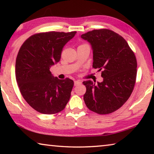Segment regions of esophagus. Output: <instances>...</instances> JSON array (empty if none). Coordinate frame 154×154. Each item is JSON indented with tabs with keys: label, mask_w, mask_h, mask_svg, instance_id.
<instances>
[{
	"label": "esophagus",
	"mask_w": 154,
	"mask_h": 154,
	"mask_svg": "<svg viewBox=\"0 0 154 154\" xmlns=\"http://www.w3.org/2000/svg\"><path fill=\"white\" fill-rule=\"evenodd\" d=\"M81 83H82V82H81L80 81H75V82H74V85H75V86H77V85H79Z\"/></svg>",
	"instance_id": "obj_1"
}]
</instances>
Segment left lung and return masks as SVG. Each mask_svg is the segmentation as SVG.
Segmentation results:
<instances>
[{
	"label": "left lung",
	"instance_id": "1",
	"mask_svg": "<svg viewBox=\"0 0 154 154\" xmlns=\"http://www.w3.org/2000/svg\"><path fill=\"white\" fill-rule=\"evenodd\" d=\"M90 43L93 64L103 78L102 82H83V96L90 110L98 114L116 111L126 102L133 91L137 77V59L126 41L108 29L94 30L81 36Z\"/></svg>",
	"mask_w": 154,
	"mask_h": 154
}]
</instances>
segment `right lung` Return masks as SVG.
I'll use <instances>...</instances> for the list:
<instances>
[{
	"label": "right lung",
	"mask_w": 154,
	"mask_h": 154,
	"mask_svg": "<svg viewBox=\"0 0 154 154\" xmlns=\"http://www.w3.org/2000/svg\"><path fill=\"white\" fill-rule=\"evenodd\" d=\"M76 33L36 34L25 41L18 52L15 77L20 92L28 105L41 113H58L69 102L73 81L54 77L49 69L60 61L62 48Z\"/></svg>",
	"instance_id": "add662e5"
}]
</instances>
